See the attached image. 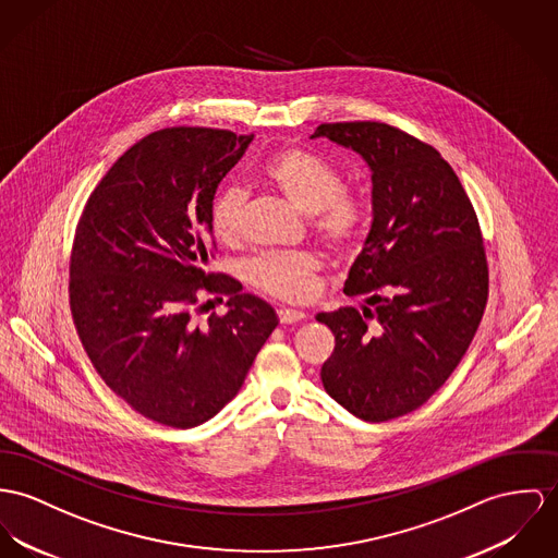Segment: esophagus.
Returning a JSON list of instances; mask_svg holds the SVG:
<instances>
[{"label": "esophagus", "instance_id": "34e87169", "mask_svg": "<svg viewBox=\"0 0 558 558\" xmlns=\"http://www.w3.org/2000/svg\"><path fill=\"white\" fill-rule=\"evenodd\" d=\"M278 318L282 325H293V323H300L305 318V314L301 310H293V307H280L278 310Z\"/></svg>", "mask_w": 558, "mask_h": 558}]
</instances>
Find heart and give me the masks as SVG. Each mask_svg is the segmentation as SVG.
Masks as SVG:
<instances>
[{
    "label": "heart",
    "instance_id": "heart-1",
    "mask_svg": "<svg viewBox=\"0 0 558 558\" xmlns=\"http://www.w3.org/2000/svg\"><path fill=\"white\" fill-rule=\"evenodd\" d=\"M263 180L303 215H312L314 233L331 248H352L367 222L365 204L343 191L342 173L325 159L303 148H280L263 170ZM246 195L238 186H225L213 202V231L222 244H238L244 227ZM323 260L310 251L276 253L257 258L251 282L280 300L305 301L316 295Z\"/></svg>",
    "mask_w": 558,
    "mask_h": 558
}]
</instances>
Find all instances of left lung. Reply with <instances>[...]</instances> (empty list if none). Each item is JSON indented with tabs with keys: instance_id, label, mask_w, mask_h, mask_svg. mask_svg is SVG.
Segmentation results:
<instances>
[{
	"instance_id": "8db88e82",
	"label": "left lung",
	"mask_w": 558,
	"mask_h": 558,
	"mask_svg": "<svg viewBox=\"0 0 558 558\" xmlns=\"http://www.w3.org/2000/svg\"><path fill=\"white\" fill-rule=\"evenodd\" d=\"M310 137L354 150L372 172V227L343 284L367 305L316 320L336 336L325 390L383 423L421 408L472 343L488 298L477 216L448 161L401 129L325 123Z\"/></svg>"
}]
</instances>
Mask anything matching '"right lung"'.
Masks as SVG:
<instances>
[{"instance_id":"right-lung-1","label":"right lung","mask_w":558,"mask_h":558,"mask_svg":"<svg viewBox=\"0 0 558 558\" xmlns=\"http://www.w3.org/2000/svg\"><path fill=\"white\" fill-rule=\"evenodd\" d=\"M253 135L204 128L155 131L95 186L70 263V305L86 354L142 416L191 429L244 385L278 325L267 301L208 274L216 186ZM202 290L227 294L206 326L190 310Z\"/></svg>"}]
</instances>
